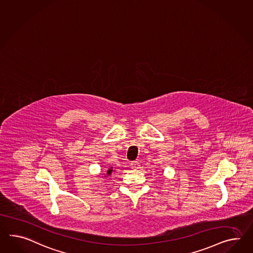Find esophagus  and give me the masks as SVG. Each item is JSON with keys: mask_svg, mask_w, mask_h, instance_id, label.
Wrapping results in <instances>:
<instances>
[{"mask_svg": "<svg viewBox=\"0 0 253 253\" xmlns=\"http://www.w3.org/2000/svg\"><path fill=\"white\" fill-rule=\"evenodd\" d=\"M130 165H131V167L133 169H137L138 168V166H139V164H138V162H131L130 163Z\"/></svg>", "mask_w": 253, "mask_h": 253, "instance_id": "34e87169", "label": "esophagus"}]
</instances>
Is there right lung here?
<instances>
[{
	"label": "right lung",
	"mask_w": 253,
	"mask_h": 253,
	"mask_svg": "<svg viewBox=\"0 0 253 253\" xmlns=\"http://www.w3.org/2000/svg\"><path fill=\"white\" fill-rule=\"evenodd\" d=\"M111 172H112V169H108V170H107V174L110 175Z\"/></svg>",
	"instance_id": "add662e5"
}]
</instances>
